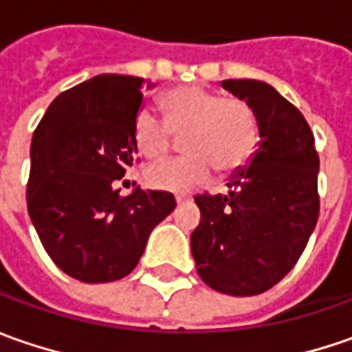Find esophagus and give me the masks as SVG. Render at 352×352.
I'll use <instances>...</instances> for the list:
<instances>
[{"label": "esophagus", "instance_id": "esophagus-1", "mask_svg": "<svg viewBox=\"0 0 352 352\" xmlns=\"http://www.w3.org/2000/svg\"><path fill=\"white\" fill-rule=\"evenodd\" d=\"M190 197H175L177 206H185V204H190Z\"/></svg>", "mask_w": 352, "mask_h": 352}]
</instances>
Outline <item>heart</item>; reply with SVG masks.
<instances>
[{"label": "heart", "mask_w": 352, "mask_h": 352, "mask_svg": "<svg viewBox=\"0 0 352 352\" xmlns=\"http://www.w3.org/2000/svg\"><path fill=\"white\" fill-rule=\"evenodd\" d=\"M185 155L152 165L148 185L187 192L212 175L214 167L234 173L253 160L261 144V122L245 99L224 97L204 87H181L164 97V118L140 109L132 126L134 146L144 157L160 160L181 136Z\"/></svg>", "instance_id": "1"}]
</instances>
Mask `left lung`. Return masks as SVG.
Here are the masks:
<instances>
[{
  "mask_svg": "<svg viewBox=\"0 0 352 352\" xmlns=\"http://www.w3.org/2000/svg\"><path fill=\"white\" fill-rule=\"evenodd\" d=\"M261 122V144L230 177L228 195H197L190 236L197 273L216 292L255 296L280 283L300 259L320 216V155L304 115L265 81L224 79Z\"/></svg>",
  "mask_w": 352,
  "mask_h": 352,
  "instance_id": "left-lung-1",
  "label": "left lung"
}]
</instances>
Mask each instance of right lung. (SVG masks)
<instances>
[{
	"label": "right lung",
	"mask_w": 352,
	"mask_h": 352,
	"mask_svg": "<svg viewBox=\"0 0 352 352\" xmlns=\"http://www.w3.org/2000/svg\"><path fill=\"white\" fill-rule=\"evenodd\" d=\"M142 101V78L97 76L60 93L32 134L29 216L50 259L81 283L132 273L153 228L175 208L171 192L120 197L116 188L136 162Z\"/></svg>",
	"instance_id": "right-lung-1"
}]
</instances>
